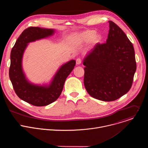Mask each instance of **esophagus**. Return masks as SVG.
<instances>
[{
	"mask_svg": "<svg viewBox=\"0 0 148 148\" xmlns=\"http://www.w3.org/2000/svg\"><path fill=\"white\" fill-rule=\"evenodd\" d=\"M81 62H82V60H81V58H78L76 60V64H77V65L81 64Z\"/></svg>",
	"mask_w": 148,
	"mask_h": 148,
	"instance_id": "1",
	"label": "esophagus"
}]
</instances>
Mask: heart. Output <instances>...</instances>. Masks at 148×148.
<instances>
[{
	"instance_id": "obj_1",
	"label": "heart",
	"mask_w": 148,
	"mask_h": 148,
	"mask_svg": "<svg viewBox=\"0 0 148 148\" xmlns=\"http://www.w3.org/2000/svg\"><path fill=\"white\" fill-rule=\"evenodd\" d=\"M100 39V36L96 34L94 30H86L75 34L73 36L72 40L75 44L81 45L87 43L90 40H92L94 43H98Z\"/></svg>"
}]
</instances>
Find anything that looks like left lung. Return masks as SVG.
<instances>
[{
  "label": "left lung",
  "mask_w": 148,
  "mask_h": 148,
  "mask_svg": "<svg viewBox=\"0 0 148 148\" xmlns=\"http://www.w3.org/2000/svg\"><path fill=\"white\" fill-rule=\"evenodd\" d=\"M108 22L107 42L97 43L83 62L87 91L103 101H115L127 93L136 69L132 43L118 25Z\"/></svg>",
  "instance_id": "obj_1"
}]
</instances>
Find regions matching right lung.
<instances>
[{"label":"right lung","mask_w":148,"mask_h":148,"mask_svg":"<svg viewBox=\"0 0 148 148\" xmlns=\"http://www.w3.org/2000/svg\"><path fill=\"white\" fill-rule=\"evenodd\" d=\"M53 33V29L28 27L20 34L11 51L9 77L13 89L21 99L36 107L46 106L57 99L67 77L75 65V61L71 60L62 66L47 87L33 85L27 81L22 68V60L27 43Z\"/></svg>","instance_id":"add662e5"}]
</instances>
